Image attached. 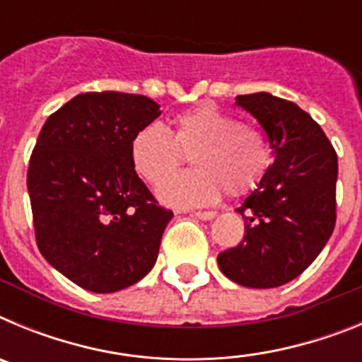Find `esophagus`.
<instances>
[{"instance_id":"esophagus-1","label":"esophagus","mask_w":362,"mask_h":362,"mask_svg":"<svg viewBox=\"0 0 362 362\" xmlns=\"http://www.w3.org/2000/svg\"><path fill=\"white\" fill-rule=\"evenodd\" d=\"M194 216L196 217H199V219H203V221H210V219H214V217H217V212H214V210H204V212H194Z\"/></svg>"}]
</instances>
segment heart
<instances>
[{"instance_id": "heart-1", "label": "heart", "mask_w": 362, "mask_h": 362, "mask_svg": "<svg viewBox=\"0 0 362 362\" xmlns=\"http://www.w3.org/2000/svg\"><path fill=\"white\" fill-rule=\"evenodd\" d=\"M185 153L197 168L169 178ZM270 159V143L261 130L210 105L175 117L174 134L150 123L137 130L130 143L136 174L153 187L168 177L158 196L175 209L212 204L223 190L243 196L263 179Z\"/></svg>"}]
</instances>
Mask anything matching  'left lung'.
<instances>
[{
	"label": "left lung",
	"instance_id": "1",
	"mask_svg": "<svg viewBox=\"0 0 362 362\" xmlns=\"http://www.w3.org/2000/svg\"><path fill=\"white\" fill-rule=\"evenodd\" d=\"M267 132L274 163L235 212L245 238L217 264L233 283L276 288L300 276L335 226L337 153L322 129L296 103L268 92L235 98Z\"/></svg>",
	"mask_w": 362,
	"mask_h": 362
}]
</instances>
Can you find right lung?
<instances>
[{
    "label": "right lung",
    "instance_id": "right-lung-1",
    "mask_svg": "<svg viewBox=\"0 0 362 362\" xmlns=\"http://www.w3.org/2000/svg\"><path fill=\"white\" fill-rule=\"evenodd\" d=\"M159 114L146 95L86 92L37 137L27 174L37 248L88 292H119L156 264L174 214L137 177L130 143Z\"/></svg>",
    "mask_w": 362,
    "mask_h": 362
}]
</instances>
